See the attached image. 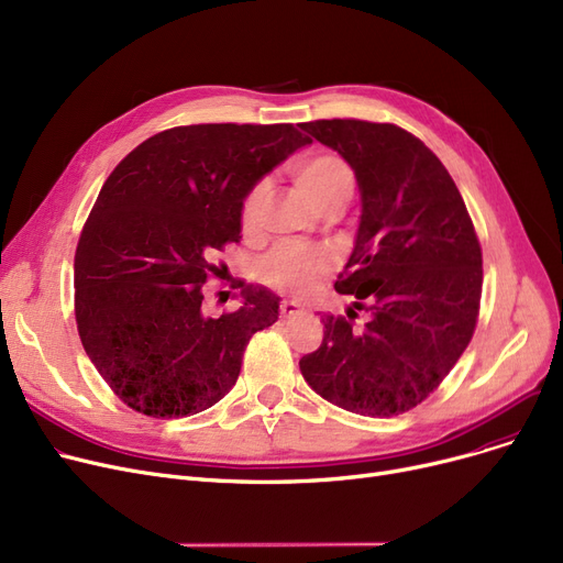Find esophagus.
<instances>
[{"mask_svg": "<svg viewBox=\"0 0 563 563\" xmlns=\"http://www.w3.org/2000/svg\"><path fill=\"white\" fill-rule=\"evenodd\" d=\"M301 312H303V308H301L297 301H287V299H285V301L280 303V314L287 317V320H291V317H299Z\"/></svg>", "mask_w": 563, "mask_h": 563, "instance_id": "34e87169", "label": "esophagus"}]
</instances>
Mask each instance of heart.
<instances>
[{
	"label": "heart",
	"mask_w": 563,
	"mask_h": 563,
	"mask_svg": "<svg viewBox=\"0 0 563 563\" xmlns=\"http://www.w3.org/2000/svg\"><path fill=\"white\" fill-rule=\"evenodd\" d=\"M291 177L299 188L317 205L350 200L354 188V175L350 165L335 154H314L299 161L291 167ZM264 202V186H255L241 209V223L246 230H253ZM333 257L327 249H312L306 243H283L272 255L262 262V278L287 289L291 295L306 297L320 278L329 272Z\"/></svg>",
	"instance_id": "1"
}]
</instances>
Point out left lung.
I'll return each instance as SVG.
<instances>
[{
    "label": "left lung",
    "mask_w": 563,
    "mask_h": 563,
    "mask_svg": "<svg viewBox=\"0 0 563 563\" xmlns=\"http://www.w3.org/2000/svg\"><path fill=\"white\" fill-rule=\"evenodd\" d=\"M354 169L361 221L338 276L368 312L354 327L324 314L322 345L299 361L308 386L361 417H398L423 402L474 335L483 257L446 167L394 124L320 119L301 124Z\"/></svg>",
    "instance_id": "1"
}]
</instances>
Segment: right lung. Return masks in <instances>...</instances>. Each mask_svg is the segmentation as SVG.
Instances as JSON below:
<instances>
[{
	"label": "right lung",
	"mask_w": 563,
	"mask_h": 563,
	"mask_svg": "<svg viewBox=\"0 0 563 563\" xmlns=\"http://www.w3.org/2000/svg\"><path fill=\"white\" fill-rule=\"evenodd\" d=\"M310 144L291 124L177 126L121 161L76 251L82 347L119 400L154 419L216 405L236 384L253 333L278 320L280 299L243 285L234 312L205 314L211 264L241 239L257 181Z\"/></svg>",
	"instance_id": "1"
}]
</instances>
